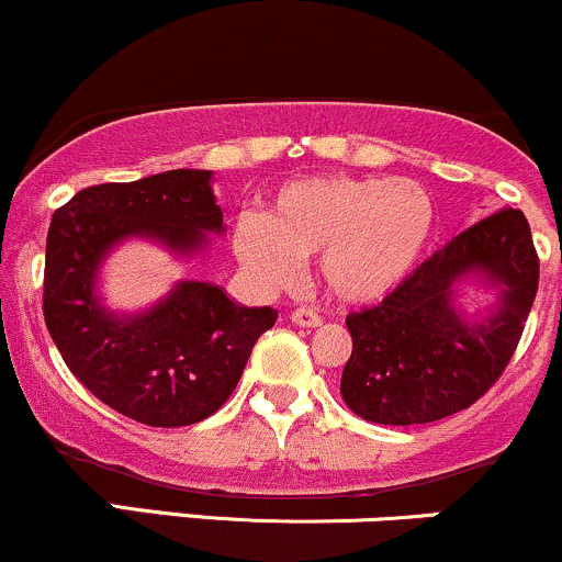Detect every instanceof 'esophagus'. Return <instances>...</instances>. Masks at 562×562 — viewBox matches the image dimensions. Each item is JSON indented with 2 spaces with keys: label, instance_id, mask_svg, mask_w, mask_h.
Listing matches in <instances>:
<instances>
[{
  "label": "esophagus",
  "instance_id": "34e87169",
  "mask_svg": "<svg viewBox=\"0 0 562 562\" xmlns=\"http://www.w3.org/2000/svg\"><path fill=\"white\" fill-rule=\"evenodd\" d=\"M290 319H293V325H299V327H319L322 325V317L317 312H314V308H295L293 314H290Z\"/></svg>",
  "mask_w": 562,
  "mask_h": 562
}]
</instances>
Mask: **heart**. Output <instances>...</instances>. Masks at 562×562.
Returning <instances> with one entry per match:
<instances>
[{
    "mask_svg": "<svg viewBox=\"0 0 562 562\" xmlns=\"http://www.w3.org/2000/svg\"><path fill=\"white\" fill-rule=\"evenodd\" d=\"M434 224V200L409 179L312 177L282 187L267 214L237 218L232 248L267 288L290 285L303 259L319 254L322 285L333 299L370 303L412 274Z\"/></svg>",
    "mask_w": 562,
    "mask_h": 562,
    "instance_id": "heart-1",
    "label": "heart"
}]
</instances>
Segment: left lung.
<instances>
[{
	"label": "left lung",
	"mask_w": 562,
	"mask_h": 562,
	"mask_svg": "<svg viewBox=\"0 0 562 562\" xmlns=\"http://www.w3.org/2000/svg\"><path fill=\"white\" fill-rule=\"evenodd\" d=\"M470 273L501 290L481 323L453 306V285ZM537 288L539 256L524 211L502 209L451 237L378 306L346 317L348 409L380 425L436 423L468 409L513 359Z\"/></svg>",
	"instance_id": "obj_1"
}]
</instances>
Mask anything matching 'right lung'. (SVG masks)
<instances>
[{"label": "right lung", "instance_id": "1", "mask_svg": "<svg viewBox=\"0 0 562 562\" xmlns=\"http://www.w3.org/2000/svg\"><path fill=\"white\" fill-rule=\"evenodd\" d=\"M205 232H224V224L211 171L200 169L87 187L55 211L47 232L44 322L57 351L100 402L153 428L214 415L277 312L184 280L147 312L113 314L97 299V274L126 237L190 256L205 245Z\"/></svg>", "mask_w": 562, "mask_h": 562}]
</instances>
